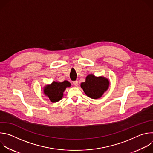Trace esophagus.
I'll return each mask as SVG.
<instances>
[{
    "mask_svg": "<svg viewBox=\"0 0 153 153\" xmlns=\"http://www.w3.org/2000/svg\"><path fill=\"white\" fill-rule=\"evenodd\" d=\"M73 85H74V86H77L78 85H79V82H78V81H74L73 82Z\"/></svg>",
    "mask_w": 153,
    "mask_h": 153,
    "instance_id": "1",
    "label": "esophagus"
}]
</instances>
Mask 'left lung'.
Masks as SVG:
<instances>
[{
	"instance_id": "1",
	"label": "left lung",
	"mask_w": 153,
	"mask_h": 153,
	"mask_svg": "<svg viewBox=\"0 0 153 153\" xmlns=\"http://www.w3.org/2000/svg\"><path fill=\"white\" fill-rule=\"evenodd\" d=\"M110 86V81L103 76H95L88 74L85 79V82L80 84L85 94L93 99L100 98L103 93L107 91Z\"/></svg>"
}]
</instances>
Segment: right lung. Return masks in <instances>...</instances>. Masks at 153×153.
<instances>
[{"instance_id": "obj_1", "label": "right lung", "mask_w": 153, "mask_h": 153, "mask_svg": "<svg viewBox=\"0 0 153 153\" xmlns=\"http://www.w3.org/2000/svg\"><path fill=\"white\" fill-rule=\"evenodd\" d=\"M71 85V83L67 80L62 82L53 81L51 83L46 85L43 87V91L52 103H56L62 99L63 92Z\"/></svg>"}]
</instances>
